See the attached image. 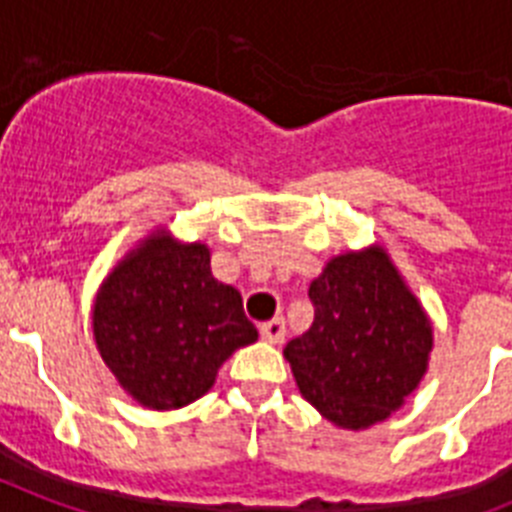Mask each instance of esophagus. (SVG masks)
Here are the masks:
<instances>
[{
	"mask_svg": "<svg viewBox=\"0 0 512 512\" xmlns=\"http://www.w3.org/2000/svg\"><path fill=\"white\" fill-rule=\"evenodd\" d=\"M260 335H262V340L273 342V345H281L283 337H286V324H283V319H270V322H262Z\"/></svg>",
	"mask_w": 512,
	"mask_h": 512,
	"instance_id": "34e87169",
	"label": "esophagus"
}]
</instances>
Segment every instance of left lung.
Instances as JSON below:
<instances>
[{
    "mask_svg": "<svg viewBox=\"0 0 512 512\" xmlns=\"http://www.w3.org/2000/svg\"><path fill=\"white\" fill-rule=\"evenodd\" d=\"M309 299L314 322L283 348L301 397L340 430L384 422L428 373L425 306L381 244L330 257Z\"/></svg>",
    "mask_w": 512,
    "mask_h": 512,
    "instance_id": "8db88e82",
    "label": "left lung"
}]
</instances>
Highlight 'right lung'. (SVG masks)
<instances>
[{"label":"right lung","mask_w":512,"mask_h":512,"mask_svg":"<svg viewBox=\"0 0 512 512\" xmlns=\"http://www.w3.org/2000/svg\"><path fill=\"white\" fill-rule=\"evenodd\" d=\"M92 335L118 386L146 410L201 399L234 350L257 340L242 296L216 281L211 250L154 226L102 278Z\"/></svg>","instance_id":"obj_1"}]
</instances>
